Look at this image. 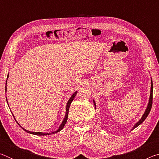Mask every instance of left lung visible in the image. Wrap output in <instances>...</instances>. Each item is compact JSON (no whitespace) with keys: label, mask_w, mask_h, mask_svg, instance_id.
Listing matches in <instances>:
<instances>
[{"label":"left lung","mask_w":159,"mask_h":159,"mask_svg":"<svg viewBox=\"0 0 159 159\" xmlns=\"http://www.w3.org/2000/svg\"><path fill=\"white\" fill-rule=\"evenodd\" d=\"M152 100H153V82H152V80H151V91H150V98H149V103H148V105H147V109H146V110H145V111L144 113L143 116H142L141 119L139 120V121L133 126V129L138 127V125H140L141 123L143 122L145 119H146L147 117L148 116V115H149V114L150 111H151V109H152ZM93 103H94V105H95V107L96 108V104H95V100H94V99H93ZM133 129H132V130H133Z\"/></svg>","instance_id":"obj_1"}]
</instances>
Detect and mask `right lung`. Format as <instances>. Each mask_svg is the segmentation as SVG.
Returning <instances> with one entry per match:
<instances>
[{
	"label": "right lung",
	"instance_id": "add662e5",
	"mask_svg": "<svg viewBox=\"0 0 159 159\" xmlns=\"http://www.w3.org/2000/svg\"><path fill=\"white\" fill-rule=\"evenodd\" d=\"M8 75H7V78H8ZM5 85H7V80H6V83H5ZM6 86H5V91H6ZM76 94H77V91L76 92H75L73 95H71V98H70V99H69V101H68V102H67V104H66V114H65V116H64V120H63V121H62V123H61V125H60V127H59V128L57 129V130L56 131H55V132H52V133H41V132H31V131H29V130H26V129H25V128H23L22 127H21V128L23 129L25 131H26V132H27V133H30V134H36V135H49V134H55V133H58V132H60V130H61L63 129V128H64V126L65 125V124H66V121H67V118H68V114H69V107H70V105H71V103L72 102V101L74 100V98H75V96L76 95ZM13 116H14V115H13ZM14 118H15V116H14ZM16 122H17V120H16ZM17 123H18V122H17ZM18 125L20 126L21 127V125L19 124L18 123Z\"/></svg>",
	"mask_w": 159,
	"mask_h": 159
}]
</instances>
